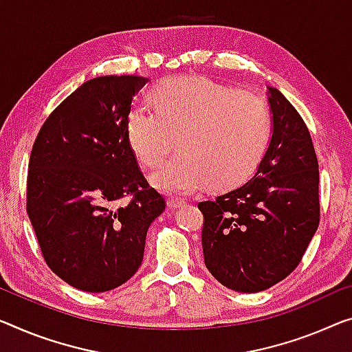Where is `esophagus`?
<instances>
[{"instance_id": "1", "label": "esophagus", "mask_w": 352, "mask_h": 352, "mask_svg": "<svg viewBox=\"0 0 352 352\" xmlns=\"http://www.w3.org/2000/svg\"><path fill=\"white\" fill-rule=\"evenodd\" d=\"M183 201H180V199H167V207H169L170 210H177V208H180V207H183Z\"/></svg>"}]
</instances>
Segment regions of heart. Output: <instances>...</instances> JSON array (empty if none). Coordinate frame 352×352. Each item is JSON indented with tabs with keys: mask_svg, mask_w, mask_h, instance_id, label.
<instances>
[{
	"mask_svg": "<svg viewBox=\"0 0 352 352\" xmlns=\"http://www.w3.org/2000/svg\"><path fill=\"white\" fill-rule=\"evenodd\" d=\"M151 99L155 109H129L126 135L145 169L158 167L178 139L180 151L151 175L156 190L226 191L258 169L272 138L270 110L258 94L204 77H172L156 83Z\"/></svg>",
	"mask_w": 352,
	"mask_h": 352,
	"instance_id": "obj_1",
	"label": "heart"
}]
</instances>
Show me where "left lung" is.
Masks as SVG:
<instances>
[{"mask_svg":"<svg viewBox=\"0 0 352 352\" xmlns=\"http://www.w3.org/2000/svg\"><path fill=\"white\" fill-rule=\"evenodd\" d=\"M272 138L237 190L199 202L207 269L223 286L259 292L291 274L319 226V170L310 131L280 90L267 87Z\"/></svg>","mask_w":352,"mask_h":352,"instance_id":"left-lung-1","label":"left lung"}]
</instances>
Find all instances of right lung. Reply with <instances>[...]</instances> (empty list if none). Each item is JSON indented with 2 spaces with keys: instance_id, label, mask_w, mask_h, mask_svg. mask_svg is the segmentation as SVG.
Instances as JSON below:
<instances>
[{
  "instance_id": "1",
  "label": "right lung",
  "mask_w": 352,
  "mask_h": 352,
  "mask_svg": "<svg viewBox=\"0 0 352 352\" xmlns=\"http://www.w3.org/2000/svg\"><path fill=\"white\" fill-rule=\"evenodd\" d=\"M146 82L87 80L49 115L31 150L26 212L47 265L80 291L128 281L142 264L146 230L166 208L126 135L133 98ZM124 195L133 199L115 210L111 204Z\"/></svg>"
}]
</instances>
